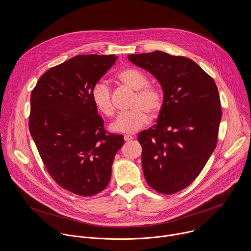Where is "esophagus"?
Instances as JSON below:
<instances>
[{
  "label": "esophagus",
  "instance_id": "1",
  "mask_svg": "<svg viewBox=\"0 0 251 251\" xmlns=\"http://www.w3.org/2000/svg\"><path fill=\"white\" fill-rule=\"evenodd\" d=\"M132 139H134V137L131 136V135H125V136H124V140H125V141H131Z\"/></svg>",
  "mask_w": 251,
  "mask_h": 251
}]
</instances>
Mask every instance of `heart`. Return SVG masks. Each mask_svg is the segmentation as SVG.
<instances>
[{"label": "heart", "mask_w": 251, "mask_h": 251, "mask_svg": "<svg viewBox=\"0 0 251 251\" xmlns=\"http://www.w3.org/2000/svg\"><path fill=\"white\" fill-rule=\"evenodd\" d=\"M120 81L129 88L137 91L131 104L130 111L121 113L116 121L112 123L111 129L120 133H135L144 127L149 121V115L156 116L163 105V96L161 92L149 86L147 77L135 69H124L117 75ZM92 100L99 111L107 117H112L115 113L112 101V94L108 85L99 81L92 90Z\"/></svg>", "instance_id": "heart-1"}]
</instances>
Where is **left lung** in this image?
I'll use <instances>...</instances> for the list:
<instances>
[{"label":"left lung","instance_id":"8db88e82","mask_svg":"<svg viewBox=\"0 0 251 251\" xmlns=\"http://www.w3.org/2000/svg\"><path fill=\"white\" fill-rule=\"evenodd\" d=\"M128 59L154 75L163 91L156 124L137 137L145 178L158 193H176L196 179L217 146L222 119L218 88L183 56L153 51Z\"/></svg>","mask_w":251,"mask_h":251}]
</instances>
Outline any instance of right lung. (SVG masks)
<instances>
[{"mask_svg":"<svg viewBox=\"0 0 251 251\" xmlns=\"http://www.w3.org/2000/svg\"><path fill=\"white\" fill-rule=\"evenodd\" d=\"M115 55H77L45 72L30 97L29 131L45 168L62 188L83 197L109 183L122 135L108 133L92 90Z\"/></svg>","mask_w":251,"mask_h":251,"instance_id":"1","label":"right lung"}]
</instances>
